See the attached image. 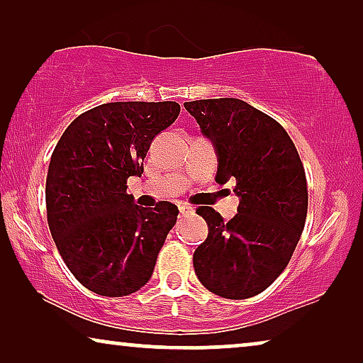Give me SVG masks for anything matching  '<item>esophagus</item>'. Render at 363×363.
Instances as JSON below:
<instances>
[{
	"label": "esophagus",
	"instance_id": "34e87169",
	"mask_svg": "<svg viewBox=\"0 0 363 363\" xmlns=\"http://www.w3.org/2000/svg\"><path fill=\"white\" fill-rule=\"evenodd\" d=\"M178 210H180L182 216H185V215H190V213H193V206L186 205V203H182V205H178Z\"/></svg>",
	"mask_w": 363,
	"mask_h": 363
}]
</instances>
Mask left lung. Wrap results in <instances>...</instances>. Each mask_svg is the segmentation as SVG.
Returning a JSON list of instances; mask_svg holds the SVG:
<instances>
[{
  "label": "left lung",
  "instance_id": "left-lung-1",
  "mask_svg": "<svg viewBox=\"0 0 363 363\" xmlns=\"http://www.w3.org/2000/svg\"><path fill=\"white\" fill-rule=\"evenodd\" d=\"M185 108L215 147L216 182L236 180L240 198L228 223L213 208H198L208 238L193 266L213 294L247 299L279 277L299 242L307 216L304 167L281 123L245 101L206 99Z\"/></svg>",
  "mask_w": 363,
  "mask_h": 363
}]
</instances>
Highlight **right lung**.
<instances>
[{
	"label": "right lung",
	"instance_id": "obj_1",
	"mask_svg": "<svg viewBox=\"0 0 363 363\" xmlns=\"http://www.w3.org/2000/svg\"><path fill=\"white\" fill-rule=\"evenodd\" d=\"M180 113L177 102H111L74 118L54 148L48 223L74 277L99 296L122 297L150 281L178 208L135 205L127 178L143 173L153 138Z\"/></svg>",
	"mask_w": 363,
	"mask_h": 363
}]
</instances>
